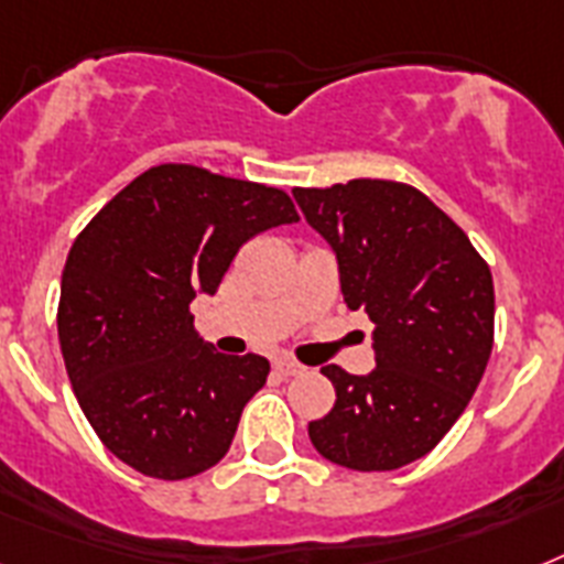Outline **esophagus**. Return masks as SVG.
Listing matches in <instances>:
<instances>
[{"label":"esophagus","mask_w":564,"mask_h":564,"mask_svg":"<svg viewBox=\"0 0 564 564\" xmlns=\"http://www.w3.org/2000/svg\"><path fill=\"white\" fill-rule=\"evenodd\" d=\"M274 370H278V376L292 378V376H301L304 367H301L297 361H292V358H278V361H274Z\"/></svg>","instance_id":"1"}]
</instances>
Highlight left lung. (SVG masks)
I'll use <instances>...</instances> for the list:
<instances>
[{
  "mask_svg": "<svg viewBox=\"0 0 564 564\" xmlns=\"http://www.w3.org/2000/svg\"><path fill=\"white\" fill-rule=\"evenodd\" d=\"M338 254L349 310L376 324V367H321L335 406L310 421L324 458L349 470H399L427 456L470 404L494 349V278L462 226L395 180L295 188Z\"/></svg>",
  "mask_w": 564,
  "mask_h": 564,
  "instance_id": "obj_1",
  "label": "left lung"
}]
</instances>
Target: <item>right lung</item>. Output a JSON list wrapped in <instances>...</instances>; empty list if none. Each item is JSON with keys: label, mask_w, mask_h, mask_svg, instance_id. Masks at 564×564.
I'll list each match as a JSON object with an SVG mask.
<instances>
[{"label": "right lung", "mask_w": 564, "mask_h": 564, "mask_svg": "<svg viewBox=\"0 0 564 564\" xmlns=\"http://www.w3.org/2000/svg\"><path fill=\"white\" fill-rule=\"evenodd\" d=\"M295 220L283 188L163 163L79 231L56 333L85 419L122 465L180 481L229 453L269 361L215 352L194 333L188 304L220 286L246 240Z\"/></svg>", "instance_id": "obj_1"}]
</instances>
